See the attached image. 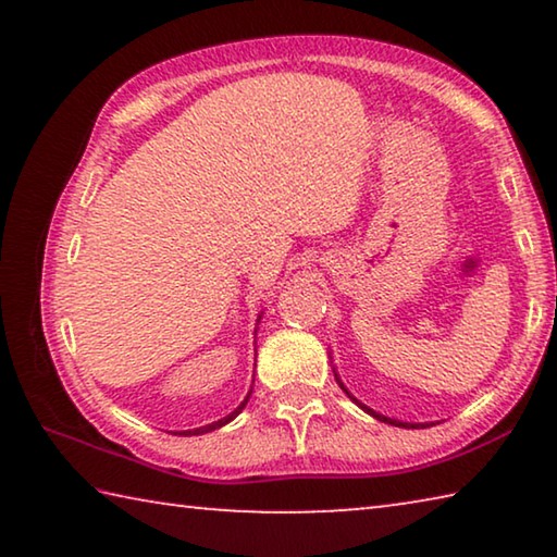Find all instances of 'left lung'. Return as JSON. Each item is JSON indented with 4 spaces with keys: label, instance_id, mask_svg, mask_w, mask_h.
Here are the masks:
<instances>
[{
    "label": "left lung",
    "instance_id": "1",
    "mask_svg": "<svg viewBox=\"0 0 557 557\" xmlns=\"http://www.w3.org/2000/svg\"><path fill=\"white\" fill-rule=\"evenodd\" d=\"M334 375H336V383L338 385H342V391L348 395V398H351L356 405H358V408H361L363 412H369V414H373V418L375 420H381V422H388V425H395V428H412V430H418V428H430L432 425V422H403V420H393V418H385V414H381V412H375L373 408H369V405H363L361 400H358V398H354V395L351 393H348V388H346V385L342 383V379H338V373H336V369H334Z\"/></svg>",
    "mask_w": 557,
    "mask_h": 557
}]
</instances>
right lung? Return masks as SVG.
I'll return each instance as SVG.
<instances>
[{"label": "right lung", "mask_w": 557, "mask_h": 557, "mask_svg": "<svg viewBox=\"0 0 557 557\" xmlns=\"http://www.w3.org/2000/svg\"><path fill=\"white\" fill-rule=\"evenodd\" d=\"M260 319H262V314L258 317V324H260ZM258 332V329H256ZM250 393H252V388L248 391V395H245V400L238 405V408H235L231 414H225V418H221V420H215V422H211V425H203V428H194V430H184V432H178V435H184V437H188V435H206V432H213V430H219V428H223V425H228V422L233 420V418H238V414L243 412V408L245 405H248V400H250Z\"/></svg>", "instance_id": "obj_1"}]
</instances>
